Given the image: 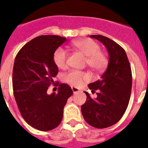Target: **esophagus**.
<instances>
[{"label": "esophagus", "mask_w": 148, "mask_h": 148, "mask_svg": "<svg viewBox=\"0 0 148 148\" xmlns=\"http://www.w3.org/2000/svg\"><path fill=\"white\" fill-rule=\"evenodd\" d=\"M71 89H72V91H73V93H76L77 92H79V89L77 88V87H71Z\"/></svg>", "instance_id": "obj_1"}]
</instances>
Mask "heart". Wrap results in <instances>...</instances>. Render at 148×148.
Segmentation results:
<instances>
[{"instance_id": "1", "label": "heart", "mask_w": 148, "mask_h": 148, "mask_svg": "<svg viewBox=\"0 0 148 148\" xmlns=\"http://www.w3.org/2000/svg\"><path fill=\"white\" fill-rule=\"evenodd\" d=\"M71 45L77 51L86 57V64L93 71L100 72L104 71L108 65V58L104 52L100 51V45L93 39H84L74 40ZM67 55L61 47L56 49L53 55V61L58 68H63L66 64ZM90 79V75L85 72L78 71H71L66 74L63 80L72 86H80L83 81Z\"/></svg>"}]
</instances>
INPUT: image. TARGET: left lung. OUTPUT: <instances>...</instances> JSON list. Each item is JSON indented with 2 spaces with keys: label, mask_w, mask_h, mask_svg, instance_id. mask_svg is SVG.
<instances>
[{
  "label": "left lung",
  "mask_w": 148,
  "mask_h": 148,
  "mask_svg": "<svg viewBox=\"0 0 148 148\" xmlns=\"http://www.w3.org/2000/svg\"><path fill=\"white\" fill-rule=\"evenodd\" d=\"M90 37L101 42L109 53V64L101 79L88 85L97 97L86 94L82 113L88 124L97 128L110 127L120 121L128 106L132 90V71L126 52L113 40L100 35Z\"/></svg>",
  "instance_id": "1"
}]
</instances>
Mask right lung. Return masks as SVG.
I'll return each mask as SVG.
<instances>
[{
	"mask_svg": "<svg viewBox=\"0 0 148 148\" xmlns=\"http://www.w3.org/2000/svg\"><path fill=\"white\" fill-rule=\"evenodd\" d=\"M66 40L58 36H40L26 43L15 58V100L25 121L38 130L46 132L58 127L65 105L73 94L71 86L63 83L59 85L58 93H47L58 72L53 61L54 52Z\"/></svg>",
	"mask_w": 148,
	"mask_h": 148,
	"instance_id": "1",
	"label": "right lung"
}]
</instances>
